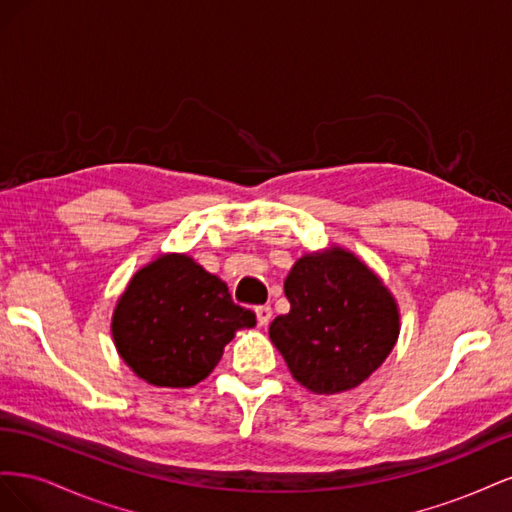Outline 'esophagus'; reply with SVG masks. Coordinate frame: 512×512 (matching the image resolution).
I'll return each instance as SVG.
<instances>
[{
	"instance_id": "34e87169",
	"label": "esophagus",
	"mask_w": 512,
	"mask_h": 512,
	"mask_svg": "<svg viewBox=\"0 0 512 512\" xmlns=\"http://www.w3.org/2000/svg\"><path fill=\"white\" fill-rule=\"evenodd\" d=\"M254 312H256V320H258L260 327H265V324H269L271 318H273L271 305H258V307L254 309Z\"/></svg>"
}]
</instances>
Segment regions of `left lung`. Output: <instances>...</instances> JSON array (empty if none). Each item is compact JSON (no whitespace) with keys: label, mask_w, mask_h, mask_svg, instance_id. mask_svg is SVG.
Here are the masks:
<instances>
[{"label":"left lung","mask_w":512,"mask_h":512,"mask_svg":"<svg viewBox=\"0 0 512 512\" xmlns=\"http://www.w3.org/2000/svg\"><path fill=\"white\" fill-rule=\"evenodd\" d=\"M284 292L290 312L271 322L269 337L307 391H350L391 354L399 337L397 303L352 252L329 247L301 256Z\"/></svg>","instance_id":"left-lung-1"}]
</instances>
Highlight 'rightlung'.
<instances>
[{
    "mask_svg": "<svg viewBox=\"0 0 512 512\" xmlns=\"http://www.w3.org/2000/svg\"><path fill=\"white\" fill-rule=\"evenodd\" d=\"M256 316L228 286L185 254H164L136 271L113 312L115 348L138 378L188 389L205 380L239 329Z\"/></svg>",
    "mask_w": 512,
    "mask_h": 512,
    "instance_id": "obj_1",
    "label": "right lung"
}]
</instances>
